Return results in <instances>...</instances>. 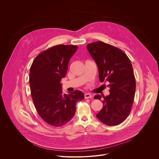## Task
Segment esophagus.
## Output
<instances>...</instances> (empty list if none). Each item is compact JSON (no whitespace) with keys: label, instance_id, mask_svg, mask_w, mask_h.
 <instances>
[{"label":"esophagus","instance_id":"34e87169","mask_svg":"<svg viewBox=\"0 0 159 159\" xmlns=\"http://www.w3.org/2000/svg\"><path fill=\"white\" fill-rule=\"evenodd\" d=\"M92 97V95L90 94V93H85L84 94V98L85 99H88V98H91Z\"/></svg>","mask_w":159,"mask_h":159}]
</instances>
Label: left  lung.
<instances>
[{"mask_svg": "<svg viewBox=\"0 0 159 159\" xmlns=\"http://www.w3.org/2000/svg\"><path fill=\"white\" fill-rule=\"evenodd\" d=\"M86 47L98 66L99 80L109 82L110 95H102L104 106L97 117L108 126L117 125L128 117L135 97L136 81L131 62L121 49L101 41ZM94 98L101 100V96Z\"/></svg>", "mask_w": 159, "mask_h": 159, "instance_id": "1", "label": "left lung"}]
</instances>
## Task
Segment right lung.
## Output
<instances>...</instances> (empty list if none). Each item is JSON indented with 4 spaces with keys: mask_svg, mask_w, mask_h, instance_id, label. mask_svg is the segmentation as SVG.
<instances>
[{
    "mask_svg": "<svg viewBox=\"0 0 159 159\" xmlns=\"http://www.w3.org/2000/svg\"><path fill=\"white\" fill-rule=\"evenodd\" d=\"M77 49L76 45L54 46L39 53L31 66L29 83L34 105L40 117L52 126L67 124L76 113L77 102L84 97L81 91L67 95L61 89V80Z\"/></svg>",
    "mask_w": 159,
    "mask_h": 159,
    "instance_id": "obj_1",
    "label": "right lung"
}]
</instances>
